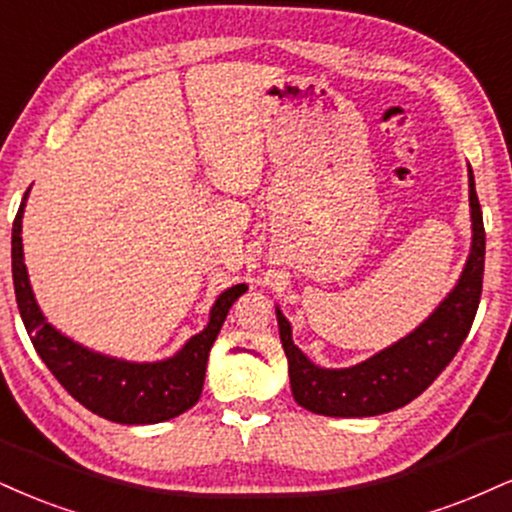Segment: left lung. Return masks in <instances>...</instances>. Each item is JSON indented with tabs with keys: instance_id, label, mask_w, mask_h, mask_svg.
I'll list each match as a JSON object with an SVG mask.
<instances>
[{
	"instance_id": "obj_1",
	"label": "left lung",
	"mask_w": 512,
	"mask_h": 512,
	"mask_svg": "<svg viewBox=\"0 0 512 512\" xmlns=\"http://www.w3.org/2000/svg\"><path fill=\"white\" fill-rule=\"evenodd\" d=\"M472 252L458 286L436 312L396 346L348 369H322L300 353L291 338V324L276 310L283 353L295 403L326 417H372L415 400L446 369L470 334L484 279V221L470 169Z\"/></svg>"
}]
</instances>
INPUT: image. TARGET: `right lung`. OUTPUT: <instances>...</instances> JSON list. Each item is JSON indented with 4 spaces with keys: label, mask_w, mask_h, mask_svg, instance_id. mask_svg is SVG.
<instances>
[{
    "label": "right lung",
    "mask_w": 512,
    "mask_h": 512,
    "mask_svg": "<svg viewBox=\"0 0 512 512\" xmlns=\"http://www.w3.org/2000/svg\"><path fill=\"white\" fill-rule=\"evenodd\" d=\"M26 197L28 193L23 195L14 219V233H11V272H14L18 312H21L30 341L49 372L80 405L109 422L157 424L193 408L200 400L202 384H205L209 350L217 341L231 305L248 291V286L238 283L221 293L209 312L207 329L190 338L181 353L169 360L140 365V362H123L92 353V350L73 343L71 338L61 336L52 324H47L35 303L26 264H23L21 243Z\"/></svg>",
    "instance_id": "obj_1"
}]
</instances>
